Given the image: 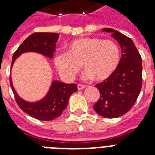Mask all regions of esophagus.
Returning <instances> with one entry per match:
<instances>
[{
    "instance_id": "obj_1",
    "label": "esophagus",
    "mask_w": 155,
    "mask_h": 155,
    "mask_svg": "<svg viewBox=\"0 0 155 155\" xmlns=\"http://www.w3.org/2000/svg\"><path fill=\"white\" fill-rule=\"evenodd\" d=\"M85 87V85L84 84H78V90H81L83 88Z\"/></svg>"
}]
</instances>
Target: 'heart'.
Segmentation results:
<instances>
[{"label": "heart", "instance_id": "obj_1", "mask_svg": "<svg viewBox=\"0 0 155 155\" xmlns=\"http://www.w3.org/2000/svg\"><path fill=\"white\" fill-rule=\"evenodd\" d=\"M120 61V48L114 41L99 38H79L68 46L67 53L56 57L55 65L64 78L71 80L81 70L84 78L104 81L110 78Z\"/></svg>", "mask_w": 155, "mask_h": 155}]
</instances>
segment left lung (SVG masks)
<instances>
[{
  "instance_id": "left-lung-1",
  "label": "left lung",
  "mask_w": 155,
  "mask_h": 155,
  "mask_svg": "<svg viewBox=\"0 0 155 155\" xmlns=\"http://www.w3.org/2000/svg\"><path fill=\"white\" fill-rule=\"evenodd\" d=\"M103 31L111 32L120 43L122 56L118 68L106 80L97 84L100 92L94 109L105 118H116L126 114L136 102L142 87V59L130 38L109 28Z\"/></svg>"
}]
</instances>
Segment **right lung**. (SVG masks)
<instances>
[{
    "label": "right lung",
    "mask_w": 155,
    "mask_h": 155,
    "mask_svg": "<svg viewBox=\"0 0 155 155\" xmlns=\"http://www.w3.org/2000/svg\"><path fill=\"white\" fill-rule=\"evenodd\" d=\"M58 38V33L35 32L31 34L14 53L12 66L15 59L25 52H36L53 58ZM10 84L19 108L31 117L42 121H50L61 116L67 107L70 96L78 91L76 84H65L64 82L53 81L50 91L43 99L31 103L25 102L18 95L12 85L11 78Z\"/></svg>",
    "instance_id": "1"
}]
</instances>
